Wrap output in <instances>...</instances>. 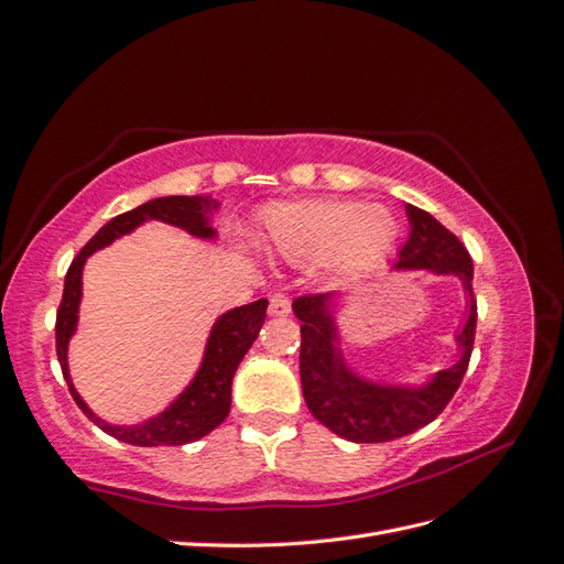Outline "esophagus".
<instances>
[{
  "label": "esophagus",
  "mask_w": 564,
  "mask_h": 564,
  "mask_svg": "<svg viewBox=\"0 0 564 564\" xmlns=\"http://www.w3.org/2000/svg\"><path fill=\"white\" fill-rule=\"evenodd\" d=\"M269 312L273 314V317H285V314H291V297L283 295V293L271 295Z\"/></svg>",
  "instance_id": "obj_1"
}]
</instances>
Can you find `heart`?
Listing matches in <instances>:
<instances>
[{"mask_svg":"<svg viewBox=\"0 0 564 564\" xmlns=\"http://www.w3.org/2000/svg\"><path fill=\"white\" fill-rule=\"evenodd\" d=\"M397 238V220L384 206L356 202H300L271 208L261 247L273 257L312 264L329 257L338 279L368 271Z\"/></svg>","mask_w":564,"mask_h":564,"instance_id":"1","label":"heart"}]
</instances>
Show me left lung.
<instances>
[{"label":"left lung","instance_id":"left-lung-1","mask_svg":"<svg viewBox=\"0 0 564 564\" xmlns=\"http://www.w3.org/2000/svg\"><path fill=\"white\" fill-rule=\"evenodd\" d=\"M411 235L399 252L394 271L425 269L456 276L466 295V324L456 334L459 360L432 375L421 387L382 384L348 368L336 324V295H305L293 303L300 324V382L310 413L350 442H389L425 427L444 411L466 375L474 350L478 307L474 297V261L462 240L423 208L405 206Z\"/></svg>","mask_w":564,"mask_h":564}]
</instances>
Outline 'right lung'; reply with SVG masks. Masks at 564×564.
<instances>
[{
    "mask_svg": "<svg viewBox=\"0 0 564 564\" xmlns=\"http://www.w3.org/2000/svg\"><path fill=\"white\" fill-rule=\"evenodd\" d=\"M220 202L212 196H159L141 204L132 212L115 216L86 242L82 252L76 254L72 267L64 276V293L57 310V360L62 365V375L67 379L72 397L78 409H82L88 421H94L102 432L110 437L134 444V447H177V444H187L202 440L208 432L216 430L230 413V391H232V377L238 365L242 362L245 352L252 348L257 341L261 324L267 319V305L269 300H257V303L242 305L223 312L214 322L212 334L204 348V358L199 370L192 377V382L185 391L167 405L159 415L149 417V421L137 425H112L105 423L94 411L88 409L82 394L74 389L72 375H69V341L78 324V305H82V273L86 259L96 250H102L110 242H115L122 235H129L143 226L147 220H163L167 226H175L187 230L194 238L214 240L216 228L212 226V216L218 212Z\"/></svg>",
    "mask_w": 564,
    "mask_h": 564,
    "instance_id": "add662e5",
    "label": "right lung"
}]
</instances>
